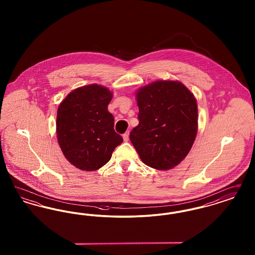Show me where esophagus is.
<instances>
[{
	"label": "esophagus",
	"mask_w": 255,
	"mask_h": 255,
	"mask_svg": "<svg viewBox=\"0 0 255 255\" xmlns=\"http://www.w3.org/2000/svg\"><path fill=\"white\" fill-rule=\"evenodd\" d=\"M122 136H123V140L124 141H128V139H129V131L125 133H123Z\"/></svg>",
	"instance_id": "obj_1"
}]
</instances>
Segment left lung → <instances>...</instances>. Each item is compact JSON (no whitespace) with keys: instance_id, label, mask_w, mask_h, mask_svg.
Segmentation results:
<instances>
[{"instance_id":"8db88e82","label":"left lung","mask_w":255,"mask_h":255,"mask_svg":"<svg viewBox=\"0 0 255 255\" xmlns=\"http://www.w3.org/2000/svg\"><path fill=\"white\" fill-rule=\"evenodd\" d=\"M138 125L130 133L146 165L168 170L178 165L194 143L198 109L194 96L178 81L159 80L138 90Z\"/></svg>"}]
</instances>
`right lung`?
Instances as JSON below:
<instances>
[{
    "label": "right lung",
    "instance_id": "add662e5",
    "mask_svg": "<svg viewBox=\"0 0 255 255\" xmlns=\"http://www.w3.org/2000/svg\"><path fill=\"white\" fill-rule=\"evenodd\" d=\"M112 97L107 88L92 84L74 90L59 105L57 139L66 158L79 169H99L123 141L108 112Z\"/></svg>",
    "mask_w": 255,
    "mask_h": 255
}]
</instances>
